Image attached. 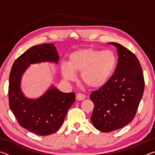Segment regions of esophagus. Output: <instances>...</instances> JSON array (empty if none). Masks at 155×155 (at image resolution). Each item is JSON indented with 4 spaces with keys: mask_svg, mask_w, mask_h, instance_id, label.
<instances>
[{
    "mask_svg": "<svg viewBox=\"0 0 155 155\" xmlns=\"http://www.w3.org/2000/svg\"><path fill=\"white\" fill-rule=\"evenodd\" d=\"M76 98H77V101H83V100L85 98V96L81 93H78L77 94V96H76Z\"/></svg>",
    "mask_w": 155,
    "mask_h": 155,
    "instance_id": "34e87169",
    "label": "esophagus"
}]
</instances>
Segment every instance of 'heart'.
Instances as JSON below:
<instances>
[{
  "mask_svg": "<svg viewBox=\"0 0 155 155\" xmlns=\"http://www.w3.org/2000/svg\"><path fill=\"white\" fill-rule=\"evenodd\" d=\"M117 57L111 51L83 48L71 53L68 63H63L61 73L65 80L73 81L81 73V81L87 87L96 89L103 86L114 74Z\"/></svg>",
  "mask_w": 155,
  "mask_h": 155,
  "instance_id": "1",
  "label": "heart"
}]
</instances>
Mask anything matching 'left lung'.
<instances>
[{"label": "left lung", "instance_id": "left-lung-1", "mask_svg": "<svg viewBox=\"0 0 155 155\" xmlns=\"http://www.w3.org/2000/svg\"><path fill=\"white\" fill-rule=\"evenodd\" d=\"M108 44L117 48V67L110 79L90 97L94 104L91 121L104 133L120 129L132 121L144 90L142 68L137 57L120 44Z\"/></svg>", "mask_w": 155, "mask_h": 155}]
</instances>
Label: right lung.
<instances>
[{"label": "right lung", "mask_w": 155, "mask_h": 155, "mask_svg": "<svg viewBox=\"0 0 155 155\" xmlns=\"http://www.w3.org/2000/svg\"><path fill=\"white\" fill-rule=\"evenodd\" d=\"M59 61L54 44L36 45L15 60L9 74L10 109L21 127L39 135L52 134L61 127L68 109L74 103L75 93L62 92L51 85L41 96L29 98L21 88L22 78L31 64H58Z\"/></svg>", "instance_id": "1"}]
</instances>
